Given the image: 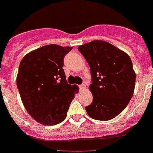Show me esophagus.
Wrapping results in <instances>:
<instances>
[{
  "label": "esophagus",
  "instance_id": "esophagus-1",
  "mask_svg": "<svg viewBox=\"0 0 153 153\" xmlns=\"http://www.w3.org/2000/svg\"><path fill=\"white\" fill-rule=\"evenodd\" d=\"M79 90L80 91H83L86 89V85H84V84H81V85H79Z\"/></svg>",
  "mask_w": 153,
  "mask_h": 153
}]
</instances>
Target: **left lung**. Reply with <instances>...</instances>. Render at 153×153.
I'll return each mask as SVG.
<instances>
[{
	"mask_svg": "<svg viewBox=\"0 0 153 153\" xmlns=\"http://www.w3.org/2000/svg\"><path fill=\"white\" fill-rule=\"evenodd\" d=\"M90 67L92 102L86 108L95 120H108L127 107L135 88L136 74L127 53L113 45L95 40L78 47Z\"/></svg>",
	"mask_w": 153,
	"mask_h": 153,
	"instance_id": "8db88e82",
	"label": "left lung"
}]
</instances>
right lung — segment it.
Segmentation results:
<instances>
[{"label":"right lung","mask_w":153,"mask_h":153,"mask_svg":"<svg viewBox=\"0 0 153 153\" xmlns=\"http://www.w3.org/2000/svg\"><path fill=\"white\" fill-rule=\"evenodd\" d=\"M73 47L48 45L30 51L19 66L16 85L22 104L37 122L52 126L67 117L77 86L67 82L64 58Z\"/></svg>","instance_id":"right-lung-1"}]
</instances>
